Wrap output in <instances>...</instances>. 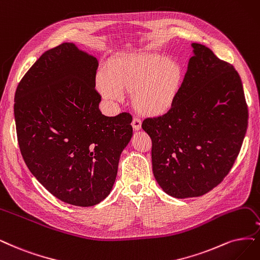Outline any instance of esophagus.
<instances>
[{
	"mask_svg": "<svg viewBox=\"0 0 260 260\" xmlns=\"http://www.w3.org/2000/svg\"><path fill=\"white\" fill-rule=\"evenodd\" d=\"M133 128L135 131H139L141 128V120L139 118H134L132 121Z\"/></svg>",
	"mask_w": 260,
	"mask_h": 260,
	"instance_id": "obj_1",
	"label": "esophagus"
}]
</instances>
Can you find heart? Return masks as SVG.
Returning a JSON list of instances; mask_svg holds the SVG:
<instances>
[{
	"mask_svg": "<svg viewBox=\"0 0 260 260\" xmlns=\"http://www.w3.org/2000/svg\"><path fill=\"white\" fill-rule=\"evenodd\" d=\"M179 63L156 53H127L114 56L98 76V85L106 99L122 102L124 92L133 93L136 110L156 117L174 106L183 81Z\"/></svg>",
	"mask_w": 260,
	"mask_h": 260,
	"instance_id": "heart-1",
	"label": "heart"
}]
</instances>
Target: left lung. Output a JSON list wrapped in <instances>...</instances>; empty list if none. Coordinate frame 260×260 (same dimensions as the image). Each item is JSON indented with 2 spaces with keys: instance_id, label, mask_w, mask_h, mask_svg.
I'll list each match as a JSON object with an SVG mask.
<instances>
[{
  "instance_id": "left-lung-1",
  "label": "left lung",
  "mask_w": 260,
  "mask_h": 260,
  "mask_svg": "<svg viewBox=\"0 0 260 260\" xmlns=\"http://www.w3.org/2000/svg\"><path fill=\"white\" fill-rule=\"evenodd\" d=\"M191 47L194 55L174 106L141 125L152 140L153 174L162 190L176 198L203 196L224 180L248 123L235 67L204 45Z\"/></svg>"
}]
</instances>
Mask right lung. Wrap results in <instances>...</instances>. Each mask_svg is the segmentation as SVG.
<instances>
[{
  "mask_svg": "<svg viewBox=\"0 0 260 260\" xmlns=\"http://www.w3.org/2000/svg\"><path fill=\"white\" fill-rule=\"evenodd\" d=\"M98 67L95 57L63 43L41 55L15 93L17 138L27 168L53 196L78 207L109 195L133 135L128 112L102 114Z\"/></svg>",
  "mask_w": 260,
  "mask_h": 260,
  "instance_id": "1",
  "label": "right lung"
}]
</instances>
